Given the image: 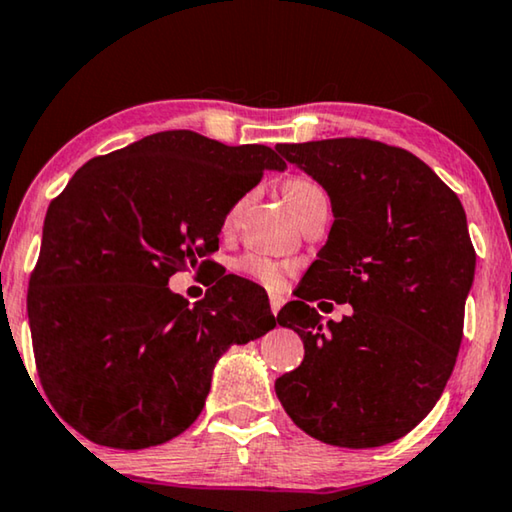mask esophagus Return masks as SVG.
Instances as JSON below:
<instances>
[{
  "instance_id": "esophagus-1",
  "label": "esophagus",
  "mask_w": 512,
  "mask_h": 512,
  "mask_svg": "<svg viewBox=\"0 0 512 512\" xmlns=\"http://www.w3.org/2000/svg\"><path fill=\"white\" fill-rule=\"evenodd\" d=\"M282 305H285V296L273 294V296H271V312H273V314H278Z\"/></svg>"
}]
</instances>
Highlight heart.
Wrapping results in <instances>:
<instances>
[{"label": "heart", "instance_id": "heart-1", "mask_svg": "<svg viewBox=\"0 0 512 512\" xmlns=\"http://www.w3.org/2000/svg\"><path fill=\"white\" fill-rule=\"evenodd\" d=\"M282 189H285L287 205L291 207L294 216L303 212L305 207H310L312 202L328 200L323 186L316 184L314 180H307V177H291V180H287ZM243 202H246V198H239L230 207V212H227V223H232L234 218L239 216V212L243 209ZM237 271L243 275V278L253 280V282H257V285H264L266 289H280L282 282H285L289 266L278 262V259L266 257V255L248 253L237 262Z\"/></svg>", "mask_w": 512, "mask_h": 512}]
</instances>
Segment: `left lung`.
Returning <instances> with one entry per match:
<instances>
[{"label": "left lung", "instance_id": "1", "mask_svg": "<svg viewBox=\"0 0 512 512\" xmlns=\"http://www.w3.org/2000/svg\"><path fill=\"white\" fill-rule=\"evenodd\" d=\"M312 175L335 223L278 323L305 358L275 380L291 421L332 446L371 449L408 435L456 367L476 250L460 200L415 154L373 139L275 145ZM354 305L320 323L314 299Z\"/></svg>", "mask_w": 512, "mask_h": 512}]
</instances>
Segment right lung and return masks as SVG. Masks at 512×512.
I'll return each mask as SVG.
<instances>
[{"mask_svg": "<svg viewBox=\"0 0 512 512\" xmlns=\"http://www.w3.org/2000/svg\"><path fill=\"white\" fill-rule=\"evenodd\" d=\"M285 166L269 145L170 129L91 159L50 202L27 312L40 383L77 433L113 449L173 440L216 360L275 328L255 282L221 271L191 307L168 278L212 266L230 207Z\"/></svg>", "mask_w": 512, "mask_h": 512, "instance_id": "obj_1", "label": "right lung"}]
</instances>
